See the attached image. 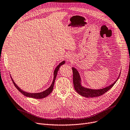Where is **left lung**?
<instances>
[{
    "instance_id": "1",
    "label": "left lung",
    "mask_w": 130,
    "mask_h": 130,
    "mask_svg": "<svg viewBox=\"0 0 130 130\" xmlns=\"http://www.w3.org/2000/svg\"><path fill=\"white\" fill-rule=\"evenodd\" d=\"M72 71H73V84H74V87L76 91L82 96H83L84 97H99L100 95H103L105 93H106L107 91H108V90L111 89L113 86L115 84V83L116 82L117 80L119 78L120 74L118 76L117 80L115 81L113 83L111 84L108 87H107L105 88L101 89H98V90H93V89H90L86 88H84L81 85V78L80 76L79 75V73L78 71L74 67H72Z\"/></svg>"
}]
</instances>
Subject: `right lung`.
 Masks as SVG:
<instances>
[{"instance_id": "add662e5", "label": "right lung", "mask_w": 130, "mask_h": 130, "mask_svg": "<svg viewBox=\"0 0 130 130\" xmlns=\"http://www.w3.org/2000/svg\"><path fill=\"white\" fill-rule=\"evenodd\" d=\"M64 63H65V61H63L62 62H61V63L55 69V70L54 71V76L53 82L52 84H51V86H50V87L48 89H47L46 90H45V91H44L43 92H40V93H28V92H26L25 91H23V90H21L18 86L16 85V84H15V83L14 82V80L12 79V77L10 76V77H11V79H12V80L13 81V83L14 84V85L17 88V89H18L19 91L20 92H21L23 95H25L26 97H31V98H36V99H42V98H44L45 97H46L47 96H48V95L52 92L53 90V88H54V86L55 79H56V76H57V72H58V70L59 69V67H60V66L61 65H63Z\"/></svg>"}]
</instances>
